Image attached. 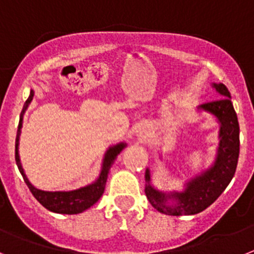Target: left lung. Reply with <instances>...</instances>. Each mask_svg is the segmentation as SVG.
<instances>
[{
  "instance_id": "obj_1",
  "label": "left lung",
  "mask_w": 254,
  "mask_h": 254,
  "mask_svg": "<svg viewBox=\"0 0 254 254\" xmlns=\"http://www.w3.org/2000/svg\"><path fill=\"white\" fill-rule=\"evenodd\" d=\"M220 99L198 106L200 110L212 114L220 123V143L215 163L209 170L187 182L184 192L164 193L150 185L149 170L145 171V195L154 209L173 216L193 215L204 211L223 193L234 177L239 158V124L230 100V92L223 83H214ZM168 199L175 204L168 205Z\"/></svg>"
}]
</instances>
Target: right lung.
Segmentation results:
<instances>
[{"instance_id": "right-lung-1", "label": "right lung", "mask_w": 254, "mask_h": 254, "mask_svg": "<svg viewBox=\"0 0 254 254\" xmlns=\"http://www.w3.org/2000/svg\"><path fill=\"white\" fill-rule=\"evenodd\" d=\"M34 96V91H30V96L29 99L25 102L24 107H22L21 115H20V123H19V129H17V135H16V145H15V161L17 167H19L20 173L24 177L25 184L27 185L29 190L31 191V193L34 195V197L45 207L49 211L58 212V214H79V212L87 210L88 207L92 206L93 204H96L97 201L100 200V197L102 196L105 191V185H106L107 175H109V171H110L111 164L114 163V161L116 159L118 154H120L123 149L125 148L127 144L125 143H119L114 147L109 148V150L105 154L104 163H102V170L100 173L99 178L93 182L92 185H88L86 187H81L78 190H73V191H56V192H50V191H42V190H38L36 187H34L33 185L29 182L26 175L24 173L22 170L21 162H20L19 157V139L20 134H21V127H22V116H24L25 110L27 109L29 104L31 102Z\"/></svg>"}]
</instances>
